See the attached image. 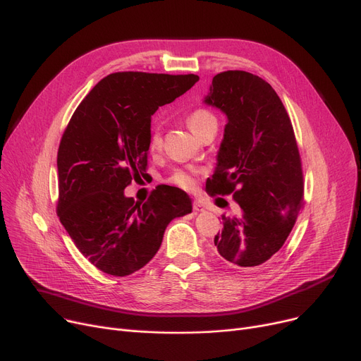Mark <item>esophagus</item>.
Returning a JSON list of instances; mask_svg holds the SVG:
<instances>
[{
	"label": "esophagus",
	"instance_id": "obj_1",
	"mask_svg": "<svg viewBox=\"0 0 361 361\" xmlns=\"http://www.w3.org/2000/svg\"><path fill=\"white\" fill-rule=\"evenodd\" d=\"M193 211H195V212H202V211H204V204H203L202 200H195V202H193Z\"/></svg>",
	"mask_w": 361,
	"mask_h": 361
}]
</instances>
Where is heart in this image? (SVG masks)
<instances>
[{"instance_id": "b5f03b06", "label": "heart", "mask_w": 361, "mask_h": 361, "mask_svg": "<svg viewBox=\"0 0 361 361\" xmlns=\"http://www.w3.org/2000/svg\"><path fill=\"white\" fill-rule=\"evenodd\" d=\"M211 123H216V118L214 114L211 111L207 109H203V108H199V109H195L190 116L187 117V124L188 127H190V130L195 133V135H197V133L207 124ZM162 146V136H161V131L158 128H155L154 131L150 133L149 136V150L150 152H157L159 150ZM171 181H173L174 184L183 187V188H187V190H190V188L195 187L196 181H195V177L192 174L185 173V171H178V173H176L173 177H171Z\"/></svg>"}]
</instances>
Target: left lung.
Segmentation results:
<instances>
[{
  "label": "left lung",
  "mask_w": 361,
  "mask_h": 361,
  "mask_svg": "<svg viewBox=\"0 0 361 361\" xmlns=\"http://www.w3.org/2000/svg\"><path fill=\"white\" fill-rule=\"evenodd\" d=\"M203 102L226 116L215 174L206 190L230 195L240 215H222L218 255L240 269H257L282 247L302 203V171L291 120L272 86L231 70L216 74Z\"/></svg>",
  "instance_id": "left-lung-1"
}]
</instances>
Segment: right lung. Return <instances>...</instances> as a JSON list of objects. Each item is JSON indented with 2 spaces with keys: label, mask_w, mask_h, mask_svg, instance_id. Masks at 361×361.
<instances>
[{
  "label": "right lung",
  "mask_w": 361,
  "mask_h": 361,
  "mask_svg": "<svg viewBox=\"0 0 361 361\" xmlns=\"http://www.w3.org/2000/svg\"><path fill=\"white\" fill-rule=\"evenodd\" d=\"M197 80L196 74L112 73L89 92L64 131L56 214L75 247L105 274L127 276L143 268L166 225L193 209L177 187H158L145 203L124 188L146 169L150 117Z\"/></svg>",
  "instance_id": "1"
}]
</instances>
